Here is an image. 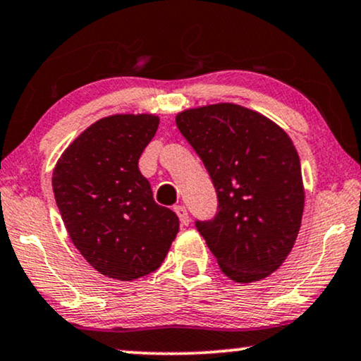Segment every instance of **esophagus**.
Listing matches in <instances>:
<instances>
[{"label": "esophagus", "instance_id": "1", "mask_svg": "<svg viewBox=\"0 0 361 361\" xmlns=\"http://www.w3.org/2000/svg\"><path fill=\"white\" fill-rule=\"evenodd\" d=\"M175 213L178 214V218H180V223L183 226H188L190 224V216H188V209L185 208L183 204L180 206H175Z\"/></svg>", "mask_w": 361, "mask_h": 361}]
</instances>
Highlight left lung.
<instances>
[{"instance_id": "1", "label": "left lung", "mask_w": 361, "mask_h": 361, "mask_svg": "<svg viewBox=\"0 0 361 361\" xmlns=\"http://www.w3.org/2000/svg\"><path fill=\"white\" fill-rule=\"evenodd\" d=\"M176 127L218 195V213L196 228L221 271L241 284L271 276L294 247L304 213L294 143L272 120L236 104L188 109Z\"/></svg>"}]
</instances>
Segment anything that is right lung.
<instances>
[{"mask_svg":"<svg viewBox=\"0 0 361 361\" xmlns=\"http://www.w3.org/2000/svg\"><path fill=\"white\" fill-rule=\"evenodd\" d=\"M160 118L117 114L80 133L52 173L62 221L90 266L118 281L157 271L180 229L178 216L155 203L138 158Z\"/></svg>","mask_w":361,"mask_h":361,"instance_id":"add662e5","label":"right lung"}]
</instances>
